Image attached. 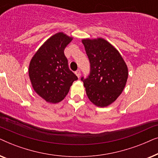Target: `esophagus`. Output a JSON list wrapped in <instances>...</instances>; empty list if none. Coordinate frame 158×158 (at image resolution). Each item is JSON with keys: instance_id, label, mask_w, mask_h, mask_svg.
I'll list each match as a JSON object with an SVG mask.
<instances>
[{"instance_id": "1", "label": "esophagus", "mask_w": 158, "mask_h": 158, "mask_svg": "<svg viewBox=\"0 0 158 158\" xmlns=\"http://www.w3.org/2000/svg\"><path fill=\"white\" fill-rule=\"evenodd\" d=\"M75 74H76L77 77H80V76H81V70H77L75 71Z\"/></svg>"}]
</instances>
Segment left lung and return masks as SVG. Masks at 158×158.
I'll list each match as a JSON object with an SVG mask.
<instances>
[{
	"instance_id": "left-lung-1",
	"label": "left lung",
	"mask_w": 158,
	"mask_h": 158,
	"mask_svg": "<svg viewBox=\"0 0 158 158\" xmlns=\"http://www.w3.org/2000/svg\"><path fill=\"white\" fill-rule=\"evenodd\" d=\"M90 62V73L81 77L86 94L93 103L105 107L113 103L124 90L128 69L119 52L101 38L83 40Z\"/></svg>"
}]
</instances>
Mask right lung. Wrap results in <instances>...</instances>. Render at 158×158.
<instances>
[{"label": "right lung", "instance_id": "right-lung-1", "mask_svg": "<svg viewBox=\"0 0 158 158\" xmlns=\"http://www.w3.org/2000/svg\"><path fill=\"white\" fill-rule=\"evenodd\" d=\"M73 39L62 32L51 36L30 62L29 75L32 87L49 103L63 100L77 77L70 70L64 50Z\"/></svg>", "mask_w": 158, "mask_h": 158}]
</instances>
